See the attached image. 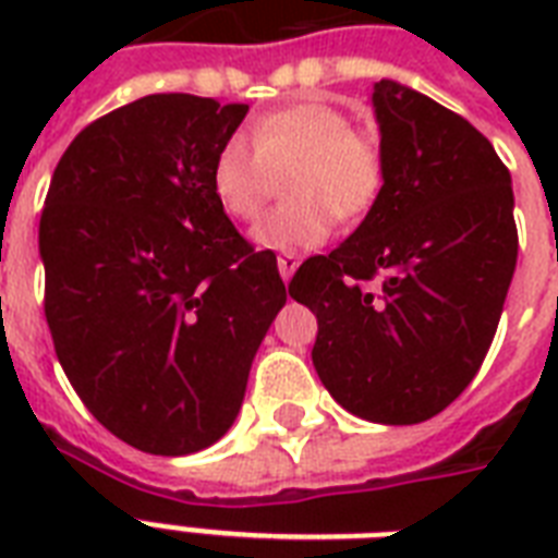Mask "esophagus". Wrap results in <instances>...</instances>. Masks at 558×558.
<instances>
[{
	"mask_svg": "<svg viewBox=\"0 0 558 558\" xmlns=\"http://www.w3.org/2000/svg\"><path fill=\"white\" fill-rule=\"evenodd\" d=\"M298 263H301V254H298V252H283V254H280V257H278L280 278H283V280L292 278V275H295V269H298Z\"/></svg>",
	"mask_w": 558,
	"mask_h": 558,
	"instance_id": "1",
	"label": "esophagus"
}]
</instances>
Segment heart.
<instances>
[{
    "label": "heart",
    "instance_id": "1",
    "mask_svg": "<svg viewBox=\"0 0 558 558\" xmlns=\"http://www.w3.org/2000/svg\"><path fill=\"white\" fill-rule=\"evenodd\" d=\"M289 199L275 208L254 240L266 248H313L341 222H362L379 205L388 161L373 133L356 130L341 109L301 100L271 109L252 126V144L231 135L210 165V191L228 217H260L278 179Z\"/></svg>",
    "mask_w": 558,
    "mask_h": 558
}]
</instances>
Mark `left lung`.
I'll return each instance as SVG.
<instances>
[{
  "label": "left lung",
  "instance_id": "left-lung-1",
  "mask_svg": "<svg viewBox=\"0 0 558 558\" xmlns=\"http://www.w3.org/2000/svg\"><path fill=\"white\" fill-rule=\"evenodd\" d=\"M388 161L379 205L289 295L318 318L313 365L350 414L432 420L475 379L510 289L519 231L510 170L466 118L379 81Z\"/></svg>",
  "mask_w": 558,
  "mask_h": 558
}]
</instances>
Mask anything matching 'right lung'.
I'll return each instance as SVG.
<instances>
[{"mask_svg":"<svg viewBox=\"0 0 558 558\" xmlns=\"http://www.w3.org/2000/svg\"><path fill=\"white\" fill-rule=\"evenodd\" d=\"M245 104L159 92L74 135L46 193V322L92 416L147 454L217 442L287 287L210 191Z\"/></svg>","mask_w":558,"mask_h":558,"instance_id":"obj_1","label":"right lung"}]
</instances>
